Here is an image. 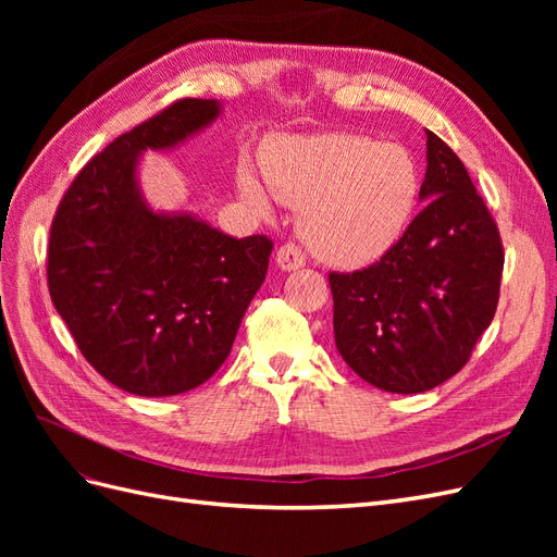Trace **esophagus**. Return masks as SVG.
<instances>
[{"label":"esophagus","instance_id":"esophagus-1","mask_svg":"<svg viewBox=\"0 0 557 557\" xmlns=\"http://www.w3.org/2000/svg\"><path fill=\"white\" fill-rule=\"evenodd\" d=\"M276 264L281 269H285V272H293V269H299L307 264V256L297 244H283L276 250Z\"/></svg>","mask_w":557,"mask_h":557}]
</instances>
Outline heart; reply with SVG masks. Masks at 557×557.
I'll list each match as a JSON object with an SVG mask.
<instances>
[{"label": "heart", "instance_id": "b5f03b06", "mask_svg": "<svg viewBox=\"0 0 557 557\" xmlns=\"http://www.w3.org/2000/svg\"><path fill=\"white\" fill-rule=\"evenodd\" d=\"M264 181L283 205L301 211V234L315 256L339 267L381 258L407 230L420 195L407 148L346 132L283 141L264 162ZM239 193L256 213L269 211L248 170Z\"/></svg>", "mask_w": 557, "mask_h": 557}]
</instances>
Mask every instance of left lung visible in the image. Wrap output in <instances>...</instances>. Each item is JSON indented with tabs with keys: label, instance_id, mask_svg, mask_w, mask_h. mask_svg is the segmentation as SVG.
I'll return each mask as SVG.
<instances>
[{
	"label": "left lung",
	"instance_id": "1",
	"mask_svg": "<svg viewBox=\"0 0 557 557\" xmlns=\"http://www.w3.org/2000/svg\"><path fill=\"white\" fill-rule=\"evenodd\" d=\"M420 199L428 207L381 260L330 272L336 350L360 379L399 395L432 391L469 362L504 269L495 218L434 132Z\"/></svg>",
	"mask_w": 557,
	"mask_h": 557
}]
</instances>
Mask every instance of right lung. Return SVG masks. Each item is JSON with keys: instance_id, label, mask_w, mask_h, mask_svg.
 Masks as SVG:
<instances>
[{"instance_id": "right-lung-1", "label": "right lung", "mask_w": 557, "mask_h": 557, "mask_svg": "<svg viewBox=\"0 0 557 557\" xmlns=\"http://www.w3.org/2000/svg\"><path fill=\"white\" fill-rule=\"evenodd\" d=\"M218 113L215 99L185 97L121 134L76 174L50 225V299L83 358L132 395L211 379L267 276L272 239L150 211L134 181L141 150L170 148Z\"/></svg>"}]
</instances>
